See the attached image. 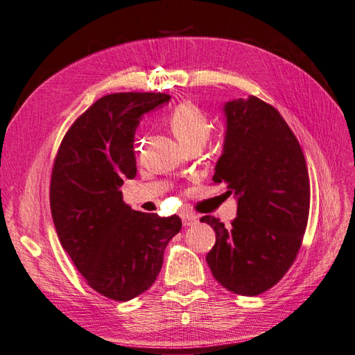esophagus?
<instances>
[{
    "mask_svg": "<svg viewBox=\"0 0 355 355\" xmlns=\"http://www.w3.org/2000/svg\"><path fill=\"white\" fill-rule=\"evenodd\" d=\"M191 220H192L191 218H185V222H191Z\"/></svg>",
    "mask_w": 355,
    "mask_h": 355,
    "instance_id": "34e87169",
    "label": "esophagus"
}]
</instances>
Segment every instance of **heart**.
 Segmentation results:
<instances>
[{"instance_id":"obj_1","label":"heart","mask_w":355,"mask_h":355,"mask_svg":"<svg viewBox=\"0 0 355 355\" xmlns=\"http://www.w3.org/2000/svg\"><path fill=\"white\" fill-rule=\"evenodd\" d=\"M168 125L178 142L184 149L198 146L201 148L209 141L211 133V123L194 103H180L171 111Z\"/></svg>"}]
</instances>
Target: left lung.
<instances>
[{"instance_id":"obj_1","label":"left lung","mask_w":355,"mask_h":355,"mask_svg":"<svg viewBox=\"0 0 355 355\" xmlns=\"http://www.w3.org/2000/svg\"><path fill=\"white\" fill-rule=\"evenodd\" d=\"M227 136L213 175L237 200L230 228L210 219L213 275L234 292L270 288L295 261L308 223L309 178L296 136L272 105L256 96L225 105Z\"/></svg>"}]
</instances>
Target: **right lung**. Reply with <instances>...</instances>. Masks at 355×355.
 Instances as JSON below:
<instances>
[{
	"instance_id": "1",
	"label": "right lung",
	"mask_w": 355,
	"mask_h": 355,
	"mask_svg": "<svg viewBox=\"0 0 355 355\" xmlns=\"http://www.w3.org/2000/svg\"><path fill=\"white\" fill-rule=\"evenodd\" d=\"M170 99L164 93H111L63 136L51 170L53 220L60 244L98 292L127 300L151 287L178 216L135 213L121 191L136 176L139 118Z\"/></svg>"
}]
</instances>
